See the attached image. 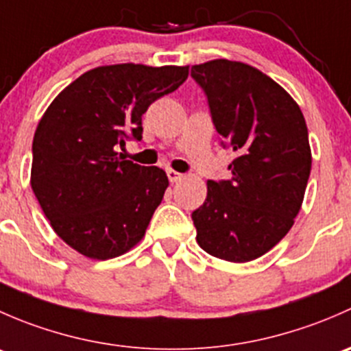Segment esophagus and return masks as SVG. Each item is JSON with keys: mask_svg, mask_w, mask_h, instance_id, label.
<instances>
[{"mask_svg": "<svg viewBox=\"0 0 351 351\" xmlns=\"http://www.w3.org/2000/svg\"><path fill=\"white\" fill-rule=\"evenodd\" d=\"M166 175H168L169 182H171V183L178 182V180H182V178H183V175H182V173L175 171V169H168V171H166Z\"/></svg>", "mask_w": 351, "mask_h": 351, "instance_id": "1", "label": "esophagus"}]
</instances>
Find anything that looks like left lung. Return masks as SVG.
I'll return each instance as SVG.
<instances>
[{"label":"left lung","instance_id":"obj_1","mask_svg":"<svg viewBox=\"0 0 351 351\" xmlns=\"http://www.w3.org/2000/svg\"><path fill=\"white\" fill-rule=\"evenodd\" d=\"M222 143L236 153L232 176L207 182L192 214L198 246L232 263L256 260L293 226L311 173L309 134L297 101L256 67L214 59L192 66Z\"/></svg>","mask_w":351,"mask_h":351}]
</instances>
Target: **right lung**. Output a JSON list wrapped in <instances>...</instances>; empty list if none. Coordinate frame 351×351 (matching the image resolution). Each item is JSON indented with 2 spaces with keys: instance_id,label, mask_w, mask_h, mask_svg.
Here are the masks:
<instances>
[{
  "instance_id": "1",
  "label": "right lung",
  "mask_w": 351,
  "mask_h": 351,
  "mask_svg": "<svg viewBox=\"0 0 351 351\" xmlns=\"http://www.w3.org/2000/svg\"><path fill=\"white\" fill-rule=\"evenodd\" d=\"M189 77V66L110 64L86 71L52 100L34 136L30 185L56 234L91 260L132 250L169 182L117 147L143 139V115Z\"/></svg>"
}]
</instances>
